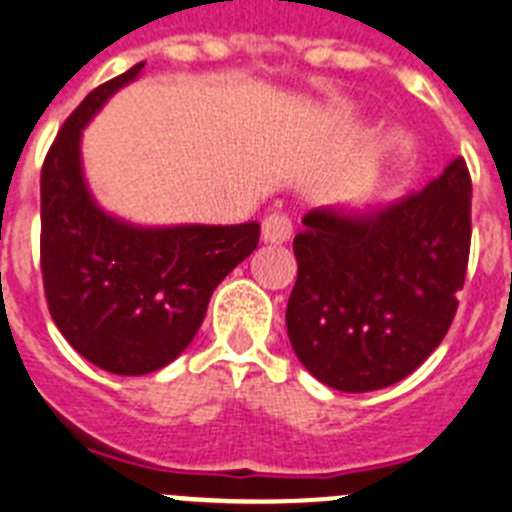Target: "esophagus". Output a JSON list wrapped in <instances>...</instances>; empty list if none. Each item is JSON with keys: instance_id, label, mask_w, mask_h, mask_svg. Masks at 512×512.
Wrapping results in <instances>:
<instances>
[{"instance_id": "34e87169", "label": "esophagus", "mask_w": 512, "mask_h": 512, "mask_svg": "<svg viewBox=\"0 0 512 512\" xmlns=\"http://www.w3.org/2000/svg\"><path fill=\"white\" fill-rule=\"evenodd\" d=\"M292 235V220L284 212H271L261 223V238L266 243H284Z\"/></svg>"}]
</instances>
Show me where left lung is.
<instances>
[{
  "mask_svg": "<svg viewBox=\"0 0 512 512\" xmlns=\"http://www.w3.org/2000/svg\"><path fill=\"white\" fill-rule=\"evenodd\" d=\"M295 235L287 333L297 359L341 392L413 374L456 315L472 243L464 158L420 192L372 212L310 210Z\"/></svg>",
  "mask_w": 512,
  "mask_h": 512,
  "instance_id": "1",
  "label": "left lung"
}]
</instances>
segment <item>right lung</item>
<instances>
[{
  "label": "right lung",
  "instance_id": "right-lung-1",
  "mask_svg": "<svg viewBox=\"0 0 512 512\" xmlns=\"http://www.w3.org/2000/svg\"><path fill=\"white\" fill-rule=\"evenodd\" d=\"M146 63L87 94L40 171V271L63 338L104 372L138 377L197 336L212 292L259 246V223L138 228L99 210L81 171V130Z\"/></svg>",
  "mask_w": 512,
  "mask_h": 512
}]
</instances>
